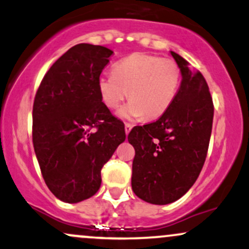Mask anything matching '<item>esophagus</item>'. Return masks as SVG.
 Instances as JSON below:
<instances>
[{"label": "esophagus", "instance_id": "1", "mask_svg": "<svg viewBox=\"0 0 249 249\" xmlns=\"http://www.w3.org/2000/svg\"><path fill=\"white\" fill-rule=\"evenodd\" d=\"M131 130H132V125H131L130 123H126V124H125V133L128 134Z\"/></svg>", "mask_w": 249, "mask_h": 249}]
</instances>
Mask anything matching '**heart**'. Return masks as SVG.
<instances>
[{"label":"heart","mask_w":249,"mask_h":249,"mask_svg":"<svg viewBox=\"0 0 249 249\" xmlns=\"http://www.w3.org/2000/svg\"><path fill=\"white\" fill-rule=\"evenodd\" d=\"M179 83L174 59L137 53L117 62L112 75L99 77L98 90L108 108L118 107L128 95L131 101L119 111L122 118L156 119L172 104Z\"/></svg>","instance_id":"1"}]
</instances>
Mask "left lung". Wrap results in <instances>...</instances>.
Listing matches in <instances>:
<instances>
[{"label":"left lung","instance_id":"8db88e82","mask_svg":"<svg viewBox=\"0 0 249 249\" xmlns=\"http://www.w3.org/2000/svg\"><path fill=\"white\" fill-rule=\"evenodd\" d=\"M181 72L176 98L158 121L134 126L132 190L138 198L166 205L181 198L198 179L206 160L214 107L206 79L171 51Z\"/></svg>","mask_w":249,"mask_h":249}]
</instances>
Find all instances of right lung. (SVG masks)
Returning <instances> with one entry per match:
<instances>
[{"label":"right lung","instance_id":"1","mask_svg":"<svg viewBox=\"0 0 249 249\" xmlns=\"http://www.w3.org/2000/svg\"><path fill=\"white\" fill-rule=\"evenodd\" d=\"M113 51L81 43L43 77L33 107V144L45 184L69 204L101 187V171L125 141L123 122L102 102L98 78Z\"/></svg>","mask_w":249,"mask_h":249}]
</instances>
